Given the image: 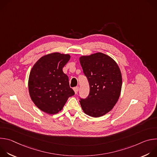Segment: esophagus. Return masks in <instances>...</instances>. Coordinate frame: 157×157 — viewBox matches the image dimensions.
<instances>
[{
	"label": "esophagus",
	"mask_w": 157,
	"mask_h": 157,
	"mask_svg": "<svg viewBox=\"0 0 157 157\" xmlns=\"http://www.w3.org/2000/svg\"><path fill=\"white\" fill-rule=\"evenodd\" d=\"M73 89H74V91H75V94H78V91H79V87H74Z\"/></svg>",
	"instance_id": "obj_1"
}]
</instances>
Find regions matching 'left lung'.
Here are the masks:
<instances>
[{
	"instance_id": "1",
	"label": "left lung",
	"mask_w": 157,
	"mask_h": 157,
	"mask_svg": "<svg viewBox=\"0 0 157 157\" xmlns=\"http://www.w3.org/2000/svg\"><path fill=\"white\" fill-rule=\"evenodd\" d=\"M90 91L88 97L79 101L84 113L99 117L113 109L120 97L122 78L119 67L110 56L98 52L79 57Z\"/></svg>"
}]
</instances>
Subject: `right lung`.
I'll use <instances>...</instances> for the list:
<instances>
[{
  "mask_svg": "<svg viewBox=\"0 0 157 157\" xmlns=\"http://www.w3.org/2000/svg\"><path fill=\"white\" fill-rule=\"evenodd\" d=\"M70 58L69 54L51 53L41 56L32 67L29 78V94L44 113H58L68 99L75 95L68 76L63 71Z\"/></svg>",
  "mask_w": 157,
  "mask_h": 157,
  "instance_id": "1",
  "label": "right lung"
}]
</instances>
